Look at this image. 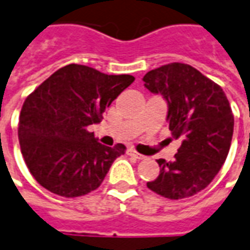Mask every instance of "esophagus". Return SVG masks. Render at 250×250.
<instances>
[{
  "label": "esophagus",
  "mask_w": 250,
  "mask_h": 250,
  "mask_svg": "<svg viewBox=\"0 0 250 250\" xmlns=\"http://www.w3.org/2000/svg\"><path fill=\"white\" fill-rule=\"evenodd\" d=\"M128 155H129V156L136 157L137 160H143V159H145L144 155H141V153H139V152H137V150H136V149H133V148H129V149H128Z\"/></svg>",
  "instance_id": "34e87169"
}]
</instances>
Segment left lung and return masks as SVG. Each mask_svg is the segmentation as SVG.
I'll use <instances>...</instances> for the list:
<instances>
[{"label":"left lung","instance_id":"8db88e82","mask_svg":"<svg viewBox=\"0 0 250 250\" xmlns=\"http://www.w3.org/2000/svg\"><path fill=\"white\" fill-rule=\"evenodd\" d=\"M144 86L167 101V121L182 145L172 162L159 159L160 173L148 188L168 199L195 195L211 183L228 157L234 117L224 90L196 68L169 63L146 72Z\"/></svg>","mask_w":250,"mask_h":250}]
</instances>
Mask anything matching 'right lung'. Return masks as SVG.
Instances as JSON below:
<instances>
[{"mask_svg": "<svg viewBox=\"0 0 250 250\" xmlns=\"http://www.w3.org/2000/svg\"><path fill=\"white\" fill-rule=\"evenodd\" d=\"M132 75H107L82 64L54 72L26 97L19 120L21 153L32 176L64 198L97 190L125 145L105 146L88 132Z\"/></svg>", "mask_w": 250, "mask_h": 250, "instance_id": "obj_1", "label": "right lung"}]
</instances>
